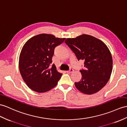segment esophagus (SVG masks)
<instances>
[{
  "mask_svg": "<svg viewBox=\"0 0 127 127\" xmlns=\"http://www.w3.org/2000/svg\"><path fill=\"white\" fill-rule=\"evenodd\" d=\"M74 72V70L72 68H70V69L68 71H67V73H71Z\"/></svg>",
  "mask_w": 127,
  "mask_h": 127,
  "instance_id": "obj_1",
  "label": "esophagus"
}]
</instances>
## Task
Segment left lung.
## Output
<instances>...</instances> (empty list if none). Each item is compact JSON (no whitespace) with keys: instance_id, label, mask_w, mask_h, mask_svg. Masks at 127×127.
I'll return each mask as SVG.
<instances>
[{"instance_id":"1","label":"left lung","mask_w":127,"mask_h":127,"mask_svg":"<svg viewBox=\"0 0 127 127\" xmlns=\"http://www.w3.org/2000/svg\"><path fill=\"white\" fill-rule=\"evenodd\" d=\"M64 42L79 61H84L85 69L80 70L82 78L75 82L76 88L88 95L100 91L109 81L113 69L112 56L106 45L87 34L67 38Z\"/></svg>"}]
</instances>
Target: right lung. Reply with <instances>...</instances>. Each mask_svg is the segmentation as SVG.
Here are the masks:
<instances>
[{
  "instance_id": "1",
  "label": "right lung",
  "mask_w": 127,
  "mask_h": 127,
  "mask_svg": "<svg viewBox=\"0 0 127 127\" xmlns=\"http://www.w3.org/2000/svg\"><path fill=\"white\" fill-rule=\"evenodd\" d=\"M66 38L40 34L30 39L20 52L19 68L21 76L30 89L44 93L54 88L63 75L55 64L50 68L54 50Z\"/></svg>"
}]
</instances>
